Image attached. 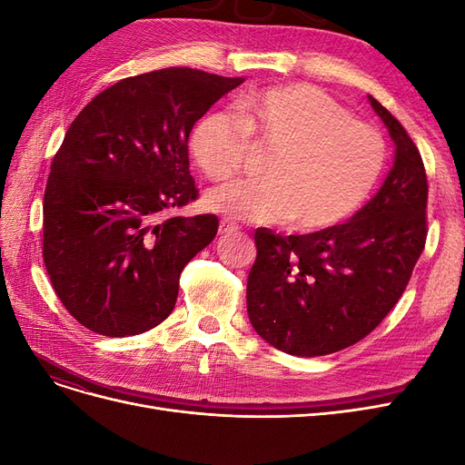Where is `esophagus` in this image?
Masks as SVG:
<instances>
[{
  "instance_id": "esophagus-1",
  "label": "esophagus",
  "mask_w": 465,
  "mask_h": 465,
  "mask_svg": "<svg viewBox=\"0 0 465 465\" xmlns=\"http://www.w3.org/2000/svg\"><path fill=\"white\" fill-rule=\"evenodd\" d=\"M241 231V227H238L236 223L229 221V219H221L219 223V234H232V232H238Z\"/></svg>"
}]
</instances>
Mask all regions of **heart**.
Instances as JSON below:
<instances>
[{
	"instance_id": "obj_1",
	"label": "heart",
	"mask_w": 465,
	"mask_h": 465,
	"mask_svg": "<svg viewBox=\"0 0 465 465\" xmlns=\"http://www.w3.org/2000/svg\"><path fill=\"white\" fill-rule=\"evenodd\" d=\"M236 114L211 112L190 139L195 163L213 180L242 171L250 142L273 149L263 180H238L205 193L209 209L232 219H285L301 232L330 229L357 213L386 168L382 132L318 87L250 91L236 101Z\"/></svg>"
}]
</instances>
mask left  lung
Instances as JSON below:
<instances>
[{
	"label": "left lung",
	"mask_w": 465,
	"mask_h": 465,
	"mask_svg": "<svg viewBox=\"0 0 465 465\" xmlns=\"http://www.w3.org/2000/svg\"><path fill=\"white\" fill-rule=\"evenodd\" d=\"M369 98L396 143L380 192L343 224L302 236L254 234L248 318L260 337L289 355H330L367 337L396 306L425 250L423 159L403 125Z\"/></svg>",
	"instance_id": "1"
}]
</instances>
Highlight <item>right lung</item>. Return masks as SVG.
<instances>
[{
    "mask_svg": "<svg viewBox=\"0 0 465 465\" xmlns=\"http://www.w3.org/2000/svg\"><path fill=\"white\" fill-rule=\"evenodd\" d=\"M242 81L190 67L125 77L67 128L45 190L42 258L65 311L87 330L137 335L173 312L180 273L213 241L219 219L164 215L198 200L190 132Z\"/></svg>",
    "mask_w": 465,
    "mask_h": 465,
    "instance_id": "obj_1",
    "label": "right lung"
}]
</instances>
